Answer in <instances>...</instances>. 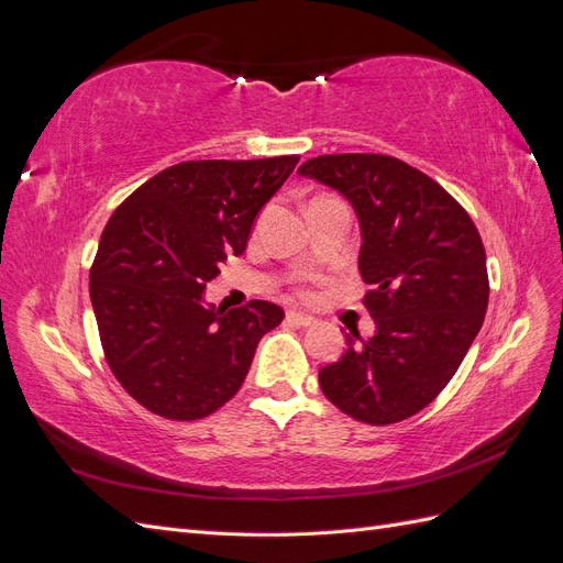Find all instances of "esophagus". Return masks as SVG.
I'll return each instance as SVG.
<instances>
[{
  "instance_id": "1",
  "label": "esophagus",
  "mask_w": 563,
  "mask_h": 563,
  "mask_svg": "<svg viewBox=\"0 0 563 563\" xmlns=\"http://www.w3.org/2000/svg\"><path fill=\"white\" fill-rule=\"evenodd\" d=\"M286 321L294 323V327H298V329H310V327H314V323H317L314 317L302 314V312H286Z\"/></svg>"
}]
</instances>
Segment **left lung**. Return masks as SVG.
I'll list each match as a JSON object with an SVG mask.
<instances>
[{
  "label": "left lung",
  "instance_id": "obj_1",
  "mask_svg": "<svg viewBox=\"0 0 563 563\" xmlns=\"http://www.w3.org/2000/svg\"><path fill=\"white\" fill-rule=\"evenodd\" d=\"M298 174L354 209L371 284L364 302L376 321L368 340L350 331L345 354L319 371L323 395L368 424L411 418L446 387L484 323L482 236L444 187L401 159L323 155Z\"/></svg>",
  "mask_w": 563,
  "mask_h": 563
}]
</instances>
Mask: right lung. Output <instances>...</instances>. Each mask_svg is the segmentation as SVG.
Returning <instances> with one entry per match:
<instances>
[{
  "mask_svg": "<svg viewBox=\"0 0 563 563\" xmlns=\"http://www.w3.org/2000/svg\"><path fill=\"white\" fill-rule=\"evenodd\" d=\"M298 159L183 162L108 220L89 275L91 305L112 373L152 413H213L242 387L261 338L282 323L275 302L225 312L203 294L220 263L246 251L255 218Z\"/></svg>",
  "mask_w": 563,
  "mask_h": 563,
  "instance_id": "add662e5",
  "label": "right lung"
}]
</instances>
